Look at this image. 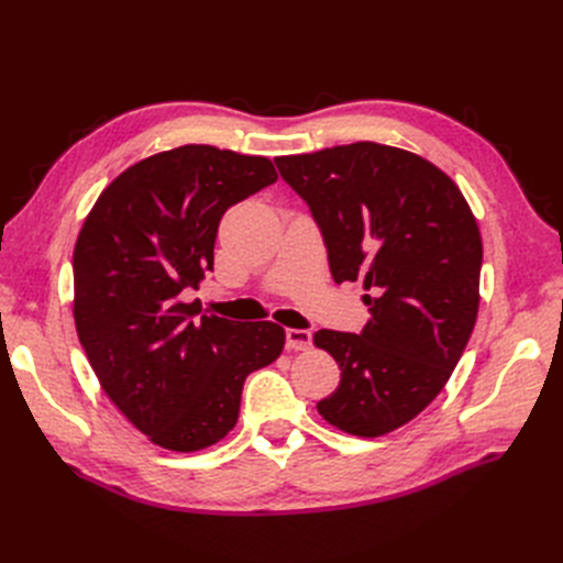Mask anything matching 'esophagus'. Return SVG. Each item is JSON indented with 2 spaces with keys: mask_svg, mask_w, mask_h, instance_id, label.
Instances as JSON below:
<instances>
[{
  "mask_svg": "<svg viewBox=\"0 0 563 563\" xmlns=\"http://www.w3.org/2000/svg\"><path fill=\"white\" fill-rule=\"evenodd\" d=\"M312 345V333L308 329H286V347L288 350H310Z\"/></svg>",
  "mask_w": 563,
  "mask_h": 563,
  "instance_id": "esophagus-1",
  "label": "esophagus"
}]
</instances>
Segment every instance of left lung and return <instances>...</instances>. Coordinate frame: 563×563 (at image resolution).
I'll list each match as a JSON object with an SVG mask.
<instances>
[{
	"label": "left lung",
	"mask_w": 563,
	"mask_h": 563,
	"mask_svg": "<svg viewBox=\"0 0 563 563\" xmlns=\"http://www.w3.org/2000/svg\"><path fill=\"white\" fill-rule=\"evenodd\" d=\"M275 164L310 207L333 282L371 291L362 333H314L343 371L319 413L347 434H387L444 389L472 335L484 251L470 203L428 159L371 141Z\"/></svg>",
	"instance_id": "8db88e82"
}]
</instances>
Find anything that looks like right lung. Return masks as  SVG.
<instances>
[{
	"label": "right lung",
	"instance_id": "obj_1",
	"mask_svg": "<svg viewBox=\"0 0 563 563\" xmlns=\"http://www.w3.org/2000/svg\"><path fill=\"white\" fill-rule=\"evenodd\" d=\"M277 180L265 157L183 145L133 164L77 236L75 327L100 387L168 451H201L240 418L249 373L277 360L272 321L201 314L183 291L213 269L223 213Z\"/></svg>",
	"mask_w": 563,
	"mask_h": 563
}]
</instances>
